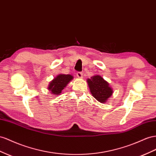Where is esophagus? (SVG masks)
Listing matches in <instances>:
<instances>
[{
  "label": "esophagus",
  "mask_w": 156,
  "mask_h": 156,
  "mask_svg": "<svg viewBox=\"0 0 156 156\" xmlns=\"http://www.w3.org/2000/svg\"><path fill=\"white\" fill-rule=\"evenodd\" d=\"M77 77H78V78H79V79H81V78H83V73H82V72H77Z\"/></svg>",
  "instance_id": "esophagus-1"
}]
</instances>
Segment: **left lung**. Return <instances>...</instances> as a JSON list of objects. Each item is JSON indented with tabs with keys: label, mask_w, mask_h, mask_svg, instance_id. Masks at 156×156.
Here are the masks:
<instances>
[{
	"label": "left lung",
	"mask_w": 156,
	"mask_h": 156,
	"mask_svg": "<svg viewBox=\"0 0 156 156\" xmlns=\"http://www.w3.org/2000/svg\"><path fill=\"white\" fill-rule=\"evenodd\" d=\"M87 83L93 97L101 103L106 102L113 93L108 83L100 75H94L90 79H88Z\"/></svg>",
	"instance_id": "left-lung-1"
}]
</instances>
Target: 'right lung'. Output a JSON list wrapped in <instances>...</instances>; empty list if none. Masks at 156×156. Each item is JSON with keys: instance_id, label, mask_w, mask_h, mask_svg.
I'll return each instance as SVG.
<instances>
[{"instance_id": "right-lung-1", "label": "right lung", "mask_w": 156, "mask_h": 156, "mask_svg": "<svg viewBox=\"0 0 156 156\" xmlns=\"http://www.w3.org/2000/svg\"><path fill=\"white\" fill-rule=\"evenodd\" d=\"M71 79H73V76L71 75H59L50 82L48 89L53 94L58 95L61 93L62 90L67 86Z\"/></svg>"}]
</instances>
